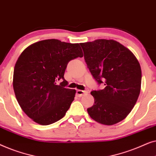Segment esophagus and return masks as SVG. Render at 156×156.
I'll return each mask as SVG.
<instances>
[{"label": "esophagus", "instance_id": "34e87169", "mask_svg": "<svg viewBox=\"0 0 156 156\" xmlns=\"http://www.w3.org/2000/svg\"><path fill=\"white\" fill-rule=\"evenodd\" d=\"M88 92L86 91H83V90H80V89H78L77 91H76V95H77V97H82V96H84V94H86Z\"/></svg>", "mask_w": 156, "mask_h": 156}]
</instances>
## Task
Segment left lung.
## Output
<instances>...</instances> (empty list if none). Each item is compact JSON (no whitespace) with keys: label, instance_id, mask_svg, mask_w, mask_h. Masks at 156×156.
I'll return each mask as SVG.
<instances>
[{"label":"left lung","instance_id":"1","mask_svg":"<svg viewBox=\"0 0 156 156\" xmlns=\"http://www.w3.org/2000/svg\"><path fill=\"white\" fill-rule=\"evenodd\" d=\"M93 77L105 88L92 91L94 104L87 108L90 117L104 125L123 120L137 101L141 69L131 50L114 40L99 39L80 43Z\"/></svg>","mask_w":156,"mask_h":156}]
</instances>
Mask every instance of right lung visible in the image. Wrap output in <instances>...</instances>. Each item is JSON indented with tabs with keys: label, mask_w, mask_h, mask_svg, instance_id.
<instances>
[{
	"label": "right lung",
	"mask_w": 156,
	"mask_h": 156,
	"mask_svg": "<svg viewBox=\"0 0 156 156\" xmlns=\"http://www.w3.org/2000/svg\"><path fill=\"white\" fill-rule=\"evenodd\" d=\"M78 57H83L80 44L56 39L35 42L21 53L15 65L12 86L19 105L33 121L46 126L65 116L76 90L65 88L64 74L68 62Z\"/></svg>",
	"instance_id": "1"
}]
</instances>
